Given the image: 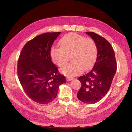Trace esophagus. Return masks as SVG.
Instances as JSON below:
<instances>
[{
  "mask_svg": "<svg viewBox=\"0 0 132 132\" xmlns=\"http://www.w3.org/2000/svg\"><path fill=\"white\" fill-rule=\"evenodd\" d=\"M66 79H67V81H71V80H73V79H74V78H69V77H67V78H66Z\"/></svg>",
  "mask_w": 132,
  "mask_h": 132,
  "instance_id": "34e87169",
  "label": "esophagus"
}]
</instances>
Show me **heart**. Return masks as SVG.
Returning <instances> with one entry per match:
<instances>
[{"mask_svg":"<svg viewBox=\"0 0 132 132\" xmlns=\"http://www.w3.org/2000/svg\"><path fill=\"white\" fill-rule=\"evenodd\" d=\"M61 47H53L51 57L58 67H63L70 57L71 62L61 69L68 77H74L93 66L97 56V47L95 41L83 36L70 33L59 41Z\"/></svg>","mask_w":132,"mask_h":132,"instance_id":"1","label":"heart"}]
</instances>
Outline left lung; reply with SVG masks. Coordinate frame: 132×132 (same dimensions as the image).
Segmentation results:
<instances>
[{
  "label": "left lung",
  "mask_w": 132,
  "mask_h": 132,
  "mask_svg": "<svg viewBox=\"0 0 132 132\" xmlns=\"http://www.w3.org/2000/svg\"><path fill=\"white\" fill-rule=\"evenodd\" d=\"M86 34L96 44L97 57L93 69L79 78L81 86L77 97L83 102L92 104L101 100L109 91L116 72L117 63L113 49L109 41L93 32Z\"/></svg>",
  "instance_id": "left-lung-1"
}]
</instances>
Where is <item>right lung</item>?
Listing matches in <instances>:
<instances>
[{
  "mask_svg": "<svg viewBox=\"0 0 132 132\" xmlns=\"http://www.w3.org/2000/svg\"><path fill=\"white\" fill-rule=\"evenodd\" d=\"M61 32H46L28 41L18 62V75L25 93L32 100L47 104L56 97L64 75L51 61V49Z\"/></svg>",
  "mask_w": 132,
  "mask_h": 132,
  "instance_id": "add662e5",
  "label": "right lung"
}]
</instances>
